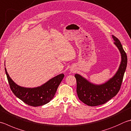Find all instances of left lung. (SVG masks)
<instances>
[{"label": "left lung", "instance_id": "obj_1", "mask_svg": "<svg viewBox=\"0 0 131 131\" xmlns=\"http://www.w3.org/2000/svg\"><path fill=\"white\" fill-rule=\"evenodd\" d=\"M114 43L121 53L122 62L116 74L104 84L95 85L91 83L79 74H75L77 93L80 101L90 106H97L106 103L118 93L127 65V56L118 38L112 35Z\"/></svg>", "mask_w": 131, "mask_h": 131}]
</instances>
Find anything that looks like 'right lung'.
<instances>
[{"label": "right lung", "mask_w": 131, "mask_h": 131, "mask_svg": "<svg viewBox=\"0 0 131 131\" xmlns=\"http://www.w3.org/2000/svg\"><path fill=\"white\" fill-rule=\"evenodd\" d=\"M5 71L13 93L25 103L32 107L42 106L49 103L53 98L58 86L64 77V74H61L50 79L41 86L32 89L25 88L18 86L12 80L6 68Z\"/></svg>", "instance_id": "right-lung-1"}]
</instances>
